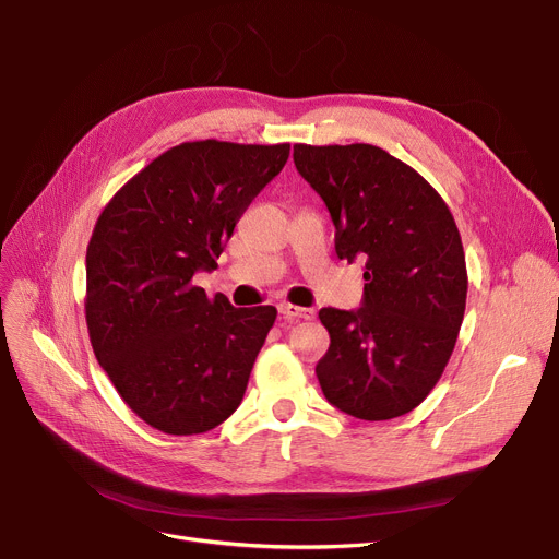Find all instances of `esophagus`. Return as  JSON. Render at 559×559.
<instances>
[{
	"label": "esophagus",
	"mask_w": 559,
	"mask_h": 559,
	"mask_svg": "<svg viewBox=\"0 0 559 559\" xmlns=\"http://www.w3.org/2000/svg\"><path fill=\"white\" fill-rule=\"evenodd\" d=\"M278 312L283 314V319L287 321H295V319H312L314 312L310 308H301V306H295V304H281L278 306Z\"/></svg>",
	"instance_id": "obj_1"
}]
</instances>
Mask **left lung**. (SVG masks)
<instances>
[{"instance_id":"8db88e82","label":"left lung","mask_w":559,"mask_h":559,"mask_svg":"<svg viewBox=\"0 0 559 559\" xmlns=\"http://www.w3.org/2000/svg\"><path fill=\"white\" fill-rule=\"evenodd\" d=\"M295 165L324 199L340 260L365 258L358 310L321 308L331 335L314 367L342 413L385 421L415 409L442 378L466 306V262L447 201L373 144H295Z\"/></svg>"}]
</instances>
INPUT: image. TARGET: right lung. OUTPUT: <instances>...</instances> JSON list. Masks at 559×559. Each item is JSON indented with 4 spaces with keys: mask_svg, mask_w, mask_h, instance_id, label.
<instances>
[{
    "mask_svg": "<svg viewBox=\"0 0 559 559\" xmlns=\"http://www.w3.org/2000/svg\"><path fill=\"white\" fill-rule=\"evenodd\" d=\"M289 144L197 140L171 146L112 194L85 253V324L117 394L152 428L199 435L242 403L274 306L233 308L192 283Z\"/></svg>",
    "mask_w": 559,
    "mask_h": 559,
    "instance_id": "obj_1",
    "label": "right lung"
}]
</instances>
